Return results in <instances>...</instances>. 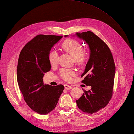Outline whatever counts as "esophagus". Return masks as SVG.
Returning a JSON list of instances; mask_svg holds the SVG:
<instances>
[{"mask_svg":"<svg viewBox=\"0 0 134 134\" xmlns=\"http://www.w3.org/2000/svg\"><path fill=\"white\" fill-rule=\"evenodd\" d=\"M64 87H65V88L66 89V90H71V89L72 88L71 86H69V85H68V84H65L64 85Z\"/></svg>","mask_w":134,"mask_h":134,"instance_id":"34e87169","label":"esophagus"}]
</instances>
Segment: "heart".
Wrapping results in <instances>:
<instances>
[{
	"instance_id": "b5f03b06",
	"label": "heart",
	"mask_w": 134,
	"mask_h": 134,
	"mask_svg": "<svg viewBox=\"0 0 134 134\" xmlns=\"http://www.w3.org/2000/svg\"><path fill=\"white\" fill-rule=\"evenodd\" d=\"M63 50L74 56L75 62L78 64H83L87 58V51L84 49L81 43L75 40H65L62 44ZM59 54L55 50L51 51L48 55V60L51 65H57L59 63ZM76 75V71L71 69L64 68L60 71V75L66 82H70Z\"/></svg>"
}]
</instances>
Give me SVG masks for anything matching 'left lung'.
Segmentation results:
<instances>
[{
  "mask_svg": "<svg viewBox=\"0 0 134 134\" xmlns=\"http://www.w3.org/2000/svg\"><path fill=\"white\" fill-rule=\"evenodd\" d=\"M76 36L90 47V59L81 77H84L83 83L91 86L76 102L81 111L92 114L106 107L111 99L116 67L110 49L98 36L91 31Z\"/></svg>",
  "mask_w": 134,
  "mask_h": 134,
  "instance_id": "8db88e82",
  "label": "left lung"
}]
</instances>
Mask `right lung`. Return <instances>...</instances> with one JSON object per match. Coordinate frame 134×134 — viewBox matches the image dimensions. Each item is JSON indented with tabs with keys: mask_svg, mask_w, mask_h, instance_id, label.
<instances>
[{
	"mask_svg": "<svg viewBox=\"0 0 134 134\" xmlns=\"http://www.w3.org/2000/svg\"><path fill=\"white\" fill-rule=\"evenodd\" d=\"M63 37L38 35L21 50L17 65V82L25 102L32 110L46 115L55 108L64 87L44 84V73L51 69L48 55L51 48Z\"/></svg>",
	"mask_w": 134,
	"mask_h": 134,
	"instance_id": "right-lung-1",
	"label": "right lung"
}]
</instances>
